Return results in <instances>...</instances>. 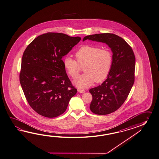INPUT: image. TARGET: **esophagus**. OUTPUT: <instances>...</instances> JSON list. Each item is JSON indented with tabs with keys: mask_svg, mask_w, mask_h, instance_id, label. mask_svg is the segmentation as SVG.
I'll use <instances>...</instances> for the list:
<instances>
[{
	"mask_svg": "<svg viewBox=\"0 0 159 159\" xmlns=\"http://www.w3.org/2000/svg\"><path fill=\"white\" fill-rule=\"evenodd\" d=\"M78 92L81 93H84L85 92V90H82V89H78Z\"/></svg>",
	"mask_w": 159,
	"mask_h": 159,
	"instance_id": "1",
	"label": "esophagus"
}]
</instances>
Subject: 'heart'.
Segmentation results:
<instances>
[{"label":"heart","mask_w":159,"mask_h":159,"mask_svg":"<svg viewBox=\"0 0 159 159\" xmlns=\"http://www.w3.org/2000/svg\"><path fill=\"white\" fill-rule=\"evenodd\" d=\"M77 61L66 57L63 59V66L72 78H75L84 67V74L75 81L78 88H86L95 81H103L110 73L113 62V55L108 48H101L92 45H85L75 53Z\"/></svg>","instance_id":"obj_1"}]
</instances>
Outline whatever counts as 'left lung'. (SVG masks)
<instances>
[{
    "label": "left lung",
    "mask_w": 159,
    "mask_h": 159,
    "mask_svg": "<svg viewBox=\"0 0 159 159\" xmlns=\"http://www.w3.org/2000/svg\"><path fill=\"white\" fill-rule=\"evenodd\" d=\"M107 44L113 52V62L107 79L101 85L89 90L93 99L90 109L93 113L105 115L121 107L134 82L135 56L124 39L111 33L96 34L84 38Z\"/></svg>",
    "instance_id": "left-lung-1"
}]
</instances>
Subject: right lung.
I'll list each match as a JSON object with an SVG mask.
<instances>
[{
	"instance_id": "add662e5",
	"label": "right lung",
	"mask_w": 159,
	"mask_h": 159,
	"mask_svg": "<svg viewBox=\"0 0 159 159\" xmlns=\"http://www.w3.org/2000/svg\"><path fill=\"white\" fill-rule=\"evenodd\" d=\"M81 39L48 33L35 38L25 49L19 80L28 103L39 115L48 118L62 115L77 92L62 58Z\"/></svg>"
}]
</instances>
